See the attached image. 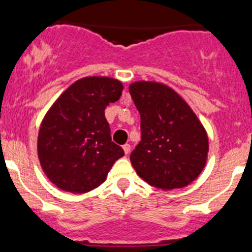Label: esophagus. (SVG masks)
I'll use <instances>...</instances> for the list:
<instances>
[{
  "label": "esophagus",
  "instance_id": "obj_1",
  "mask_svg": "<svg viewBox=\"0 0 252 252\" xmlns=\"http://www.w3.org/2000/svg\"><path fill=\"white\" fill-rule=\"evenodd\" d=\"M123 150H124V153H126V155H128L131 150V146L129 145V144H126V145H123Z\"/></svg>",
  "mask_w": 252,
  "mask_h": 252
}]
</instances>
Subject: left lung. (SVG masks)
I'll use <instances>...</instances> for the list:
<instances>
[{"instance_id": "8db88e82", "label": "left lung", "mask_w": 252, "mask_h": 252, "mask_svg": "<svg viewBox=\"0 0 252 252\" xmlns=\"http://www.w3.org/2000/svg\"><path fill=\"white\" fill-rule=\"evenodd\" d=\"M129 92L140 113L141 141L130 155L136 173L163 191L193 182L206 166L209 146L191 107L158 82H134Z\"/></svg>"}]
</instances>
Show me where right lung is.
<instances>
[{
  "mask_svg": "<svg viewBox=\"0 0 252 252\" xmlns=\"http://www.w3.org/2000/svg\"><path fill=\"white\" fill-rule=\"evenodd\" d=\"M123 85L116 79L91 76L77 80L41 122L38 156L49 180L64 191L85 193L104 182L123 149L114 144L104 117L118 101Z\"/></svg>",
  "mask_w": 252,
  "mask_h": 252,
  "instance_id": "obj_1",
  "label": "right lung"
}]
</instances>
